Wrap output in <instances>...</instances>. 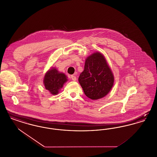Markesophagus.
<instances>
[{"label":"esophagus","mask_w":157,"mask_h":157,"mask_svg":"<svg viewBox=\"0 0 157 157\" xmlns=\"http://www.w3.org/2000/svg\"><path fill=\"white\" fill-rule=\"evenodd\" d=\"M71 78H72V81H75L76 80V77L74 76V75H72L71 76Z\"/></svg>","instance_id":"1"}]
</instances>
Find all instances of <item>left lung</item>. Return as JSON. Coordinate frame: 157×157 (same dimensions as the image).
Masks as SVG:
<instances>
[{"label": "left lung", "instance_id": "1", "mask_svg": "<svg viewBox=\"0 0 157 157\" xmlns=\"http://www.w3.org/2000/svg\"><path fill=\"white\" fill-rule=\"evenodd\" d=\"M78 81L87 97L97 100L105 97L112 89L114 76L104 56L92 53L85 60L84 70Z\"/></svg>", "mask_w": 157, "mask_h": 157}]
</instances>
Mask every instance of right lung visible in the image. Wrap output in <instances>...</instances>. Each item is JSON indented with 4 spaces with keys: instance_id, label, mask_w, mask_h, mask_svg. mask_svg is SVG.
Returning a JSON list of instances; mask_svg holds the SVG:
<instances>
[{
    "instance_id": "1",
    "label": "right lung",
    "mask_w": 157,
    "mask_h": 157,
    "mask_svg": "<svg viewBox=\"0 0 157 157\" xmlns=\"http://www.w3.org/2000/svg\"><path fill=\"white\" fill-rule=\"evenodd\" d=\"M67 78L64 73L60 72L55 67H51L44 76V83L45 88L52 95H57L64 83L67 82Z\"/></svg>"
}]
</instances>
